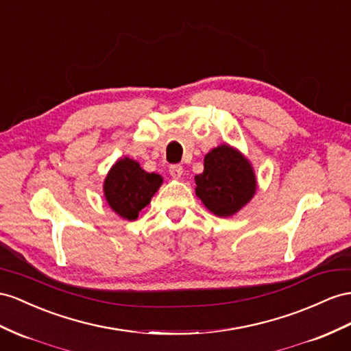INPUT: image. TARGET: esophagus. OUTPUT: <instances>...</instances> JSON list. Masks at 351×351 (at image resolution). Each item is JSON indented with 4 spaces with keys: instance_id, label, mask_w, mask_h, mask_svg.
I'll list each match as a JSON object with an SVG mask.
<instances>
[{
    "instance_id": "1",
    "label": "esophagus",
    "mask_w": 351,
    "mask_h": 351,
    "mask_svg": "<svg viewBox=\"0 0 351 351\" xmlns=\"http://www.w3.org/2000/svg\"><path fill=\"white\" fill-rule=\"evenodd\" d=\"M169 172L175 179H179V178L182 176V173H184V169H182L181 165H172V166L169 167Z\"/></svg>"
}]
</instances>
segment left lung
Segmentation results:
<instances>
[{
    "label": "left lung",
    "instance_id": "8db88e82",
    "mask_svg": "<svg viewBox=\"0 0 351 351\" xmlns=\"http://www.w3.org/2000/svg\"><path fill=\"white\" fill-rule=\"evenodd\" d=\"M195 194L212 213L228 218L252 200L256 178L252 165L227 143L204 156L203 173L195 176Z\"/></svg>",
    "mask_w": 351,
    "mask_h": 351
}]
</instances>
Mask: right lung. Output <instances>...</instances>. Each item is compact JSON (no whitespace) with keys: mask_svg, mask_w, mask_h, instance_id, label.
I'll list each match as a JSON object with an SVG mask.
<instances>
[{"mask_svg":"<svg viewBox=\"0 0 351 351\" xmlns=\"http://www.w3.org/2000/svg\"><path fill=\"white\" fill-rule=\"evenodd\" d=\"M161 184L163 178L160 175L148 173L138 161L124 157L108 172L104 182V194L106 203L119 217L133 221L149 204Z\"/></svg>","mask_w":351,"mask_h":351,"instance_id":"right-lung-1","label":"right lung"}]
</instances>
